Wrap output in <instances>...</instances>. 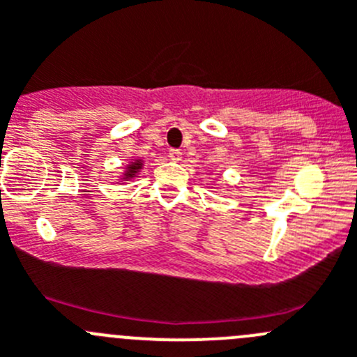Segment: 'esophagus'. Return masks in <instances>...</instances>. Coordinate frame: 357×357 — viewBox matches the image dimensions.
Masks as SVG:
<instances>
[{
	"mask_svg": "<svg viewBox=\"0 0 357 357\" xmlns=\"http://www.w3.org/2000/svg\"><path fill=\"white\" fill-rule=\"evenodd\" d=\"M168 158L172 159V161H181V159H182V152L178 151V149H172V151L168 152Z\"/></svg>",
	"mask_w": 357,
	"mask_h": 357,
	"instance_id": "esophagus-1",
	"label": "esophagus"
}]
</instances>
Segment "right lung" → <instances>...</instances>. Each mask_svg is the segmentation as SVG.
Here are the masks:
<instances>
[{
	"mask_svg": "<svg viewBox=\"0 0 357 357\" xmlns=\"http://www.w3.org/2000/svg\"><path fill=\"white\" fill-rule=\"evenodd\" d=\"M142 168H144V161H142V159H133L130 165L126 166V172H124V175H122L121 182H126V181H131V178H135V176H137V173L140 172Z\"/></svg>",
	"mask_w": 357,
	"mask_h": 357,
	"instance_id": "right-lung-1",
	"label": "right lung"
}]
</instances>
